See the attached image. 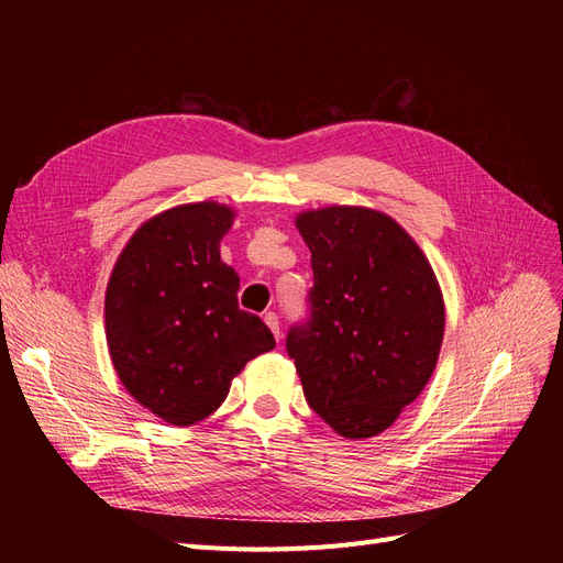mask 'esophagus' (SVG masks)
<instances>
[{"mask_svg": "<svg viewBox=\"0 0 563 563\" xmlns=\"http://www.w3.org/2000/svg\"><path fill=\"white\" fill-rule=\"evenodd\" d=\"M265 323L269 327V331L275 333V338L282 340V333H279V317H277L275 312H267V314H265Z\"/></svg>", "mask_w": 563, "mask_h": 563, "instance_id": "1", "label": "esophagus"}]
</instances>
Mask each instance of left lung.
Instances as JSON below:
<instances>
[{
	"mask_svg": "<svg viewBox=\"0 0 563 563\" xmlns=\"http://www.w3.org/2000/svg\"><path fill=\"white\" fill-rule=\"evenodd\" d=\"M312 319L286 350L305 399L345 439L385 432L428 385L444 340V296L428 255L395 218L366 207L302 211Z\"/></svg>",
	"mask_w": 563,
	"mask_h": 563,
	"instance_id": "left-lung-1",
	"label": "left lung"
}]
</instances>
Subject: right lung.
Here are the masks:
<instances>
[{"instance_id": "1", "label": "right lung", "mask_w": 563, "mask_h": 563, "mask_svg": "<svg viewBox=\"0 0 563 563\" xmlns=\"http://www.w3.org/2000/svg\"><path fill=\"white\" fill-rule=\"evenodd\" d=\"M236 211L195 201L131 234L106 291L110 360L129 395L187 428L225 401L246 362L275 347L272 331L240 310V275L220 261Z\"/></svg>"}]
</instances>
